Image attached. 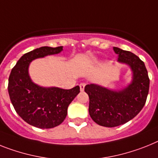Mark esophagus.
Listing matches in <instances>:
<instances>
[{
	"instance_id": "1",
	"label": "esophagus",
	"mask_w": 158,
	"mask_h": 158,
	"mask_svg": "<svg viewBox=\"0 0 158 158\" xmlns=\"http://www.w3.org/2000/svg\"><path fill=\"white\" fill-rule=\"evenodd\" d=\"M85 86V83H81V84H80V90H81V91H84Z\"/></svg>"
}]
</instances>
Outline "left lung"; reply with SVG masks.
Here are the masks:
<instances>
[{
  "label": "left lung",
  "instance_id": "left-lung-1",
  "mask_svg": "<svg viewBox=\"0 0 158 158\" xmlns=\"http://www.w3.org/2000/svg\"><path fill=\"white\" fill-rule=\"evenodd\" d=\"M114 50L118 55V62L131 69V83L118 91L95 84L85 87L89 98L90 117L105 127L123 125L136 117L145 106L149 89V78L143 61L131 52L118 47H114Z\"/></svg>",
  "mask_w": 158,
  "mask_h": 158
}]
</instances>
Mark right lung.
I'll list each match as a JSON object with an SVG mask.
<instances>
[{"label": "right lung", "mask_w": 158, "mask_h": 158, "mask_svg": "<svg viewBox=\"0 0 158 158\" xmlns=\"http://www.w3.org/2000/svg\"><path fill=\"white\" fill-rule=\"evenodd\" d=\"M62 50L63 46H43L27 52L19 59L9 75L8 91L13 107L24 121L35 127L51 129L60 125L67 116L69 104L80 93L78 85L71 89L41 87L29 77L32 60Z\"/></svg>", "instance_id": "obj_1"}]
</instances>
